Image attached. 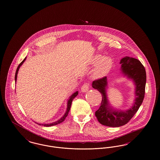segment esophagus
<instances>
[{
	"instance_id": "esophagus-1",
	"label": "esophagus",
	"mask_w": 160,
	"mask_h": 160,
	"mask_svg": "<svg viewBox=\"0 0 160 160\" xmlns=\"http://www.w3.org/2000/svg\"><path fill=\"white\" fill-rule=\"evenodd\" d=\"M89 84L88 83H84L81 88V91L84 93V92H86L88 91L89 90Z\"/></svg>"
}]
</instances>
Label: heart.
<instances>
[{"label": "heart", "instance_id": "1", "mask_svg": "<svg viewBox=\"0 0 160 160\" xmlns=\"http://www.w3.org/2000/svg\"><path fill=\"white\" fill-rule=\"evenodd\" d=\"M97 65L92 70L91 77L93 80H100L109 73L113 66V61L110 57H104L102 58L101 55H96L93 57L92 61V65Z\"/></svg>", "mask_w": 160, "mask_h": 160}]
</instances>
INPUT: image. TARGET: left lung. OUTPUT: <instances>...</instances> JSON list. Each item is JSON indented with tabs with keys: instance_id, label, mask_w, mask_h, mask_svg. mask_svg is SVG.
Masks as SVG:
<instances>
[{
	"instance_id": "8db88e82",
	"label": "left lung",
	"mask_w": 160,
	"mask_h": 160,
	"mask_svg": "<svg viewBox=\"0 0 160 160\" xmlns=\"http://www.w3.org/2000/svg\"><path fill=\"white\" fill-rule=\"evenodd\" d=\"M121 73L132 82L134 85V99L132 106L127 110L118 109L112 106L107 95L108 82L107 77L93 81L92 86L101 93L102 101L99 109L95 112L98 121L102 125L110 127H119L125 125L136 114L144 99L146 74L145 67L137 59L129 56L123 58Z\"/></svg>"
}]
</instances>
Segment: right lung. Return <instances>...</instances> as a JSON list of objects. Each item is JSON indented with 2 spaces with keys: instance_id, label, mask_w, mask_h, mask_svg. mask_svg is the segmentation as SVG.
<instances>
[{
  "instance_id": "obj_1",
  "label": "right lung",
  "mask_w": 160,
  "mask_h": 160,
  "mask_svg": "<svg viewBox=\"0 0 160 160\" xmlns=\"http://www.w3.org/2000/svg\"><path fill=\"white\" fill-rule=\"evenodd\" d=\"M26 57L24 60H23L20 63V65L18 66L17 70H16V72H15V83H16V82H17V74H18V71H19V69L20 68V67L23 64V63L25 62L26 59ZM78 94V92L76 91L74 93H73L69 97L68 99L67 100V109H66V112L65 113H64V114L61 117V118L59 119H58V121H55V122H51V123H39L36 122L37 124L39 125H42V126H44V127H51V126H53V125H56L57 124H59V123H61V122H63L65 119L66 118V117L68 116V114L69 111L70 110V108H71V104H72V100L74 99V98L75 97H76L77 96V95Z\"/></svg>"
}]
</instances>
